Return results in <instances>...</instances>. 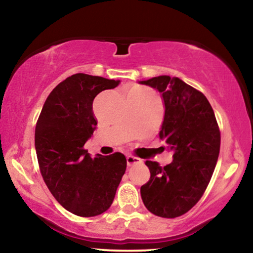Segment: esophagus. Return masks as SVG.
I'll return each instance as SVG.
<instances>
[{
  "mask_svg": "<svg viewBox=\"0 0 253 253\" xmlns=\"http://www.w3.org/2000/svg\"><path fill=\"white\" fill-rule=\"evenodd\" d=\"M138 164H141L140 159L134 158V157H132V155H127V157H126V165H127V167H131V166L138 165Z\"/></svg>",
  "mask_w": 253,
  "mask_h": 253,
  "instance_id": "esophagus-1",
  "label": "esophagus"
}]
</instances>
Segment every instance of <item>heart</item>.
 I'll use <instances>...</instances> for the list:
<instances>
[{
    "label": "heart",
    "instance_id": "b5f03b06",
    "mask_svg": "<svg viewBox=\"0 0 253 253\" xmlns=\"http://www.w3.org/2000/svg\"><path fill=\"white\" fill-rule=\"evenodd\" d=\"M131 93H132V94H136V95H153V93H152L150 89L143 88V87L133 89V91Z\"/></svg>",
    "mask_w": 253,
    "mask_h": 253
}]
</instances>
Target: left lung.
Returning <instances> with one entry per match:
<instances>
[{"instance_id":"8db88e82","label":"left lung","mask_w":253,"mask_h":253,"mask_svg":"<svg viewBox=\"0 0 253 253\" xmlns=\"http://www.w3.org/2000/svg\"><path fill=\"white\" fill-rule=\"evenodd\" d=\"M139 84L161 94L165 117L159 137L172 151V161L161 167L145 161L151 177L140 188L144 205L161 217L181 216L202 198L220 152V131L209 100L177 77L158 76Z\"/></svg>"}]
</instances>
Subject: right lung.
<instances>
[{"instance_id":"1","label":"right lung","mask_w":253,"mask_h":253,"mask_svg":"<svg viewBox=\"0 0 253 253\" xmlns=\"http://www.w3.org/2000/svg\"><path fill=\"white\" fill-rule=\"evenodd\" d=\"M120 83L99 76L72 75L50 92L37 122L34 145L43 181L54 198L76 215L106 212L126 172V159L122 153L92 159L84 150L98 124L93 100Z\"/></svg>"}]
</instances>
